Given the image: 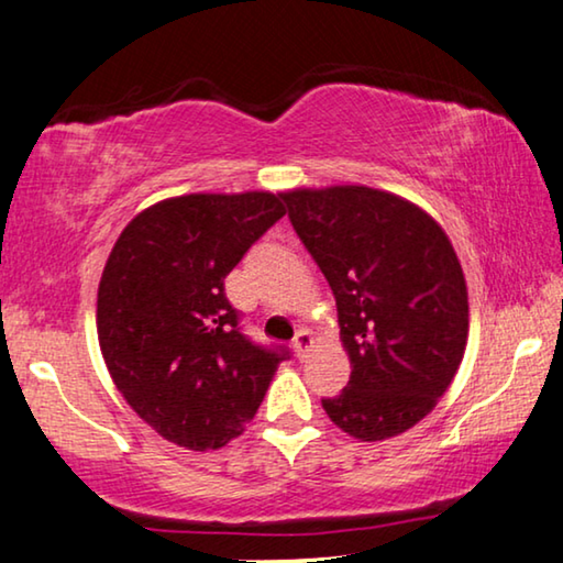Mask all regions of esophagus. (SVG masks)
<instances>
[{"instance_id":"esophagus-1","label":"esophagus","mask_w":563,"mask_h":563,"mask_svg":"<svg viewBox=\"0 0 563 563\" xmlns=\"http://www.w3.org/2000/svg\"><path fill=\"white\" fill-rule=\"evenodd\" d=\"M291 347H295L297 357L305 355L307 350L312 347V335H309V330H299V332H297V338H295V342H291Z\"/></svg>"}]
</instances>
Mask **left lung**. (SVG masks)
Listing matches in <instances>:
<instances>
[{"instance_id":"1","label":"left lung","mask_w":563,"mask_h":563,"mask_svg":"<svg viewBox=\"0 0 563 563\" xmlns=\"http://www.w3.org/2000/svg\"><path fill=\"white\" fill-rule=\"evenodd\" d=\"M282 198L335 295L350 357L347 386L322 409L361 442L404 434L446 394L467 347V282L450 235L378 187H295Z\"/></svg>"}]
</instances>
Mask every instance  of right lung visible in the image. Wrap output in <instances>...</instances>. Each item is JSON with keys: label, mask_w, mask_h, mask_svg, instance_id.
Returning a JSON list of instances; mask_svg holds the SVG:
<instances>
[{"label": "right lung", "mask_w": 563, "mask_h": 563, "mask_svg": "<svg viewBox=\"0 0 563 563\" xmlns=\"http://www.w3.org/2000/svg\"><path fill=\"white\" fill-rule=\"evenodd\" d=\"M284 213L268 190L177 195L136 213L113 243L96 299L101 355L167 442L221 450L256 417L284 353L241 335L223 279Z\"/></svg>", "instance_id": "obj_1"}]
</instances>
